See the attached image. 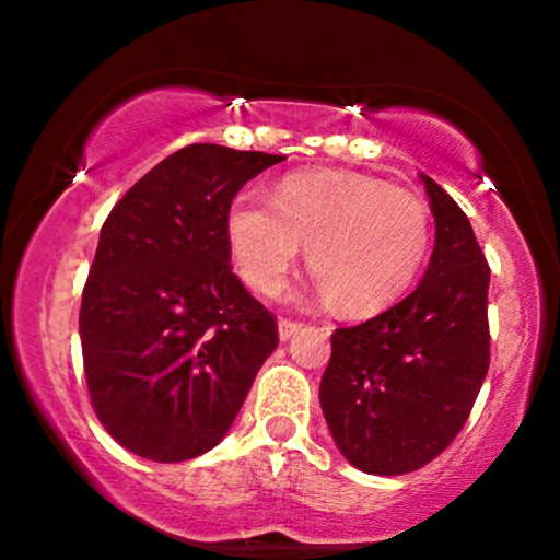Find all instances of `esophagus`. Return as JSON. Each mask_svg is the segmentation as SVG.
<instances>
[{
  "mask_svg": "<svg viewBox=\"0 0 560 560\" xmlns=\"http://www.w3.org/2000/svg\"><path fill=\"white\" fill-rule=\"evenodd\" d=\"M300 326H302V324H298V320L281 318V320H279V339H281V342H287V339H292L294 334L300 331Z\"/></svg>",
  "mask_w": 560,
  "mask_h": 560,
  "instance_id": "obj_1",
  "label": "esophagus"
}]
</instances>
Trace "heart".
<instances>
[{
    "label": "heart",
    "mask_w": 560,
    "mask_h": 560,
    "mask_svg": "<svg viewBox=\"0 0 560 560\" xmlns=\"http://www.w3.org/2000/svg\"><path fill=\"white\" fill-rule=\"evenodd\" d=\"M226 236L249 287L279 292L307 244L318 289L352 316L395 302L419 273L429 213L416 195L350 173H298L273 191H242L226 213Z\"/></svg>",
    "instance_id": "obj_1"
}]
</instances>
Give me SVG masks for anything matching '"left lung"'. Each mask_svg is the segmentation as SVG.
<instances>
[{
	"instance_id": "obj_1",
	"label": "left lung",
	"mask_w": 560,
	"mask_h": 560,
	"mask_svg": "<svg viewBox=\"0 0 560 560\" xmlns=\"http://www.w3.org/2000/svg\"><path fill=\"white\" fill-rule=\"evenodd\" d=\"M434 249L419 287L331 334L320 410L339 453L376 477L427 466L464 429L490 369V266L464 210L421 173Z\"/></svg>"
}]
</instances>
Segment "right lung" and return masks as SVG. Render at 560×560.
<instances>
[{
    "mask_svg": "<svg viewBox=\"0 0 560 560\" xmlns=\"http://www.w3.org/2000/svg\"><path fill=\"white\" fill-rule=\"evenodd\" d=\"M287 160L189 144L107 215L81 300L89 395L118 445L158 464L213 450L279 345L276 320L231 271L226 213Z\"/></svg>",
    "mask_w": 560,
    "mask_h": 560,
    "instance_id": "right-lung-1",
    "label": "right lung"
}]
</instances>
